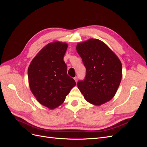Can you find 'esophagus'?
I'll use <instances>...</instances> for the list:
<instances>
[{
    "mask_svg": "<svg viewBox=\"0 0 147 147\" xmlns=\"http://www.w3.org/2000/svg\"><path fill=\"white\" fill-rule=\"evenodd\" d=\"M74 80H75V81L76 82V83H77V80H78L77 77H75V78H74Z\"/></svg>",
    "mask_w": 147,
    "mask_h": 147,
    "instance_id": "obj_1",
    "label": "esophagus"
}]
</instances>
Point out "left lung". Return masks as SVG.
Listing matches in <instances>:
<instances>
[{"instance_id":"1","label":"left lung","mask_w":147,"mask_h":147,"mask_svg":"<svg viewBox=\"0 0 147 147\" xmlns=\"http://www.w3.org/2000/svg\"><path fill=\"white\" fill-rule=\"evenodd\" d=\"M86 69L78 88L90 103L100 105L112 99L122 78V64L112 50L98 39L91 38L76 47Z\"/></svg>"}]
</instances>
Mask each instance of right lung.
<instances>
[{
  "instance_id": "1",
  "label": "right lung",
  "mask_w": 147,
  "mask_h": 147,
  "mask_svg": "<svg viewBox=\"0 0 147 147\" xmlns=\"http://www.w3.org/2000/svg\"><path fill=\"white\" fill-rule=\"evenodd\" d=\"M67 47L60 42L47 44L31 61L28 70L31 92L40 104L50 109L63 104L76 85L67 74L63 60Z\"/></svg>"
}]
</instances>
